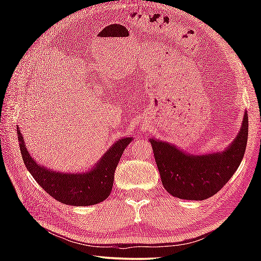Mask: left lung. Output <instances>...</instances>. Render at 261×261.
<instances>
[{
  "mask_svg": "<svg viewBox=\"0 0 261 261\" xmlns=\"http://www.w3.org/2000/svg\"><path fill=\"white\" fill-rule=\"evenodd\" d=\"M247 140L246 111L239 134L222 151L192 154L156 138L149 141L166 191L181 199L204 201L218 193L236 173L245 154Z\"/></svg>",
  "mask_w": 261,
  "mask_h": 261,
  "instance_id": "8db88e82",
  "label": "left lung"
}]
</instances>
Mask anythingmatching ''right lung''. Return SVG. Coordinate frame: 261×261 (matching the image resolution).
I'll return each mask as SVG.
<instances>
[{"mask_svg": "<svg viewBox=\"0 0 261 261\" xmlns=\"http://www.w3.org/2000/svg\"><path fill=\"white\" fill-rule=\"evenodd\" d=\"M16 131L22 159L33 178L55 199L73 206L95 205L109 197L112 191L116 166L124 149L132 141L131 137L122 138L105 151L91 169L84 173L71 174L50 170L38 164L28 151L19 126Z\"/></svg>", "mask_w": 261, "mask_h": 261, "instance_id": "add662e5", "label": "right lung"}]
</instances>
